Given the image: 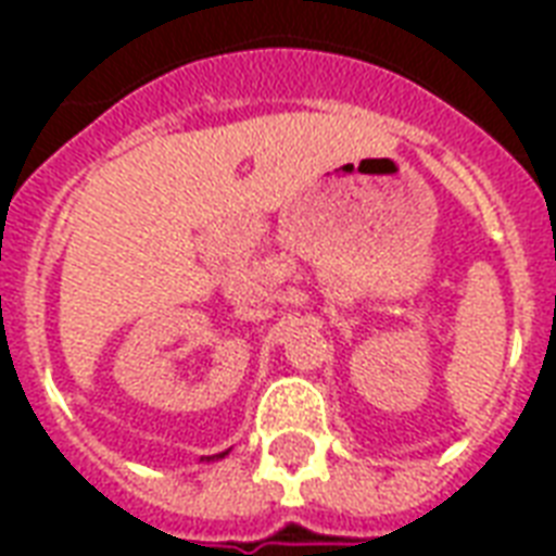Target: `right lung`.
<instances>
[{"label": "right lung", "instance_id": "obj_1", "mask_svg": "<svg viewBox=\"0 0 556 556\" xmlns=\"http://www.w3.org/2000/svg\"><path fill=\"white\" fill-rule=\"evenodd\" d=\"M226 453H219V455H207V462H214V458H223Z\"/></svg>", "mask_w": 556, "mask_h": 556}]
</instances>
